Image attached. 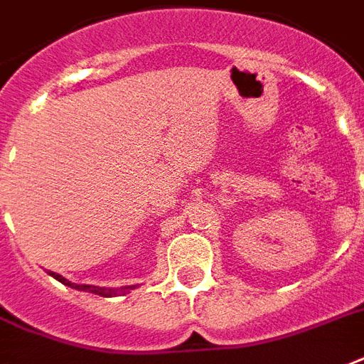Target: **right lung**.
I'll return each mask as SVG.
<instances>
[{
  "instance_id": "1",
  "label": "right lung",
  "mask_w": 364,
  "mask_h": 364,
  "mask_svg": "<svg viewBox=\"0 0 364 364\" xmlns=\"http://www.w3.org/2000/svg\"><path fill=\"white\" fill-rule=\"evenodd\" d=\"M48 276H53L54 279H58L60 283H64L68 287L71 289H77V291H87V293H92V294H100V296H121V294H126L130 289H136V285H130V287H119V289H109V287H98V285H77V283H71L68 282L65 277H62L60 274L56 272H48Z\"/></svg>"
}]
</instances>
